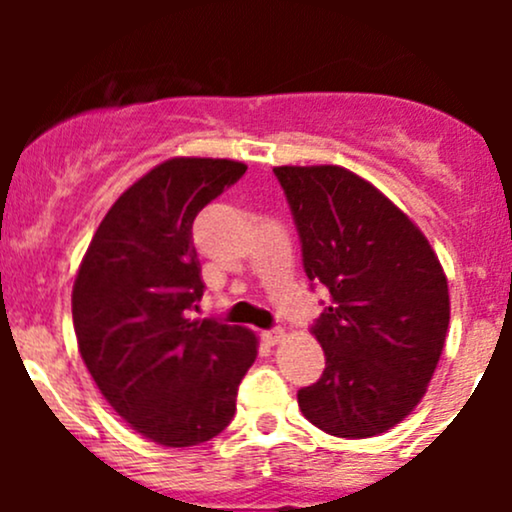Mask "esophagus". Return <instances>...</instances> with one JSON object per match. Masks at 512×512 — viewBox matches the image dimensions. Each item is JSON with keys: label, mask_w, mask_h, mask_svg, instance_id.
Instances as JSON below:
<instances>
[{"label": "esophagus", "mask_w": 512, "mask_h": 512, "mask_svg": "<svg viewBox=\"0 0 512 512\" xmlns=\"http://www.w3.org/2000/svg\"><path fill=\"white\" fill-rule=\"evenodd\" d=\"M284 337H286V334L281 332V330H267V332H262V342L267 344V346H274V344L284 342Z\"/></svg>", "instance_id": "esophagus-1"}]
</instances>
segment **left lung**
Masks as SVG:
<instances>
[{
    "label": "left lung",
    "mask_w": 512,
    "mask_h": 512,
    "mask_svg": "<svg viewBox=\"0 0 512 512\" xmlns=\"http://www.w3.org/2000/svg\"><path fill=\"white\" fill-rule=\"evenodd\" d=\"M310 281L330 305L313 325L325 351L298 390L310 424L337 438L390 431L426 395L450 325L448 279L421 228L342 166H279Z\"/></svg>",
    "instance_id": "left-lung-1"
}]
</instances>
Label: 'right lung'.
I'll list each match as a JSON object with an SVG mask.
<instances>
[{
  "mask_svg": "<svg viewBox=\"0 0 512 512\" xmlns=\"http://www.w3.org/2000/svg\"><path fill=\"white\" fill-rule=\"evenodd\" d=\"M248 166L178 156L129 185L74 279L76 344L129 428L166 448L207 443L231 424L255 332L192 317L204 293L192 223Z\"/></svg>",
  "mask_w": 512,
  "mask_h": 512,
  "instance_id": "obj_1",
  "label": "right lung"
}]
</instances>
